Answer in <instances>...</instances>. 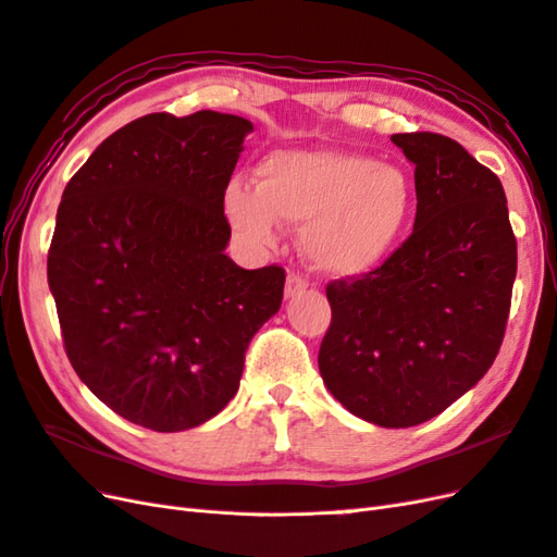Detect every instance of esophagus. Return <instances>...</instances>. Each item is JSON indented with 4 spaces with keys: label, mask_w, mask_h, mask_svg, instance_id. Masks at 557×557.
<instances>
[{
    "label": "esophagus",
    "mask_w": 557,
    "mask_h": 557,
    "mask_svg": "<svg viewBox=\"0 0 557 557\" xmlns=\"http://www.w3.org/2000/svg\"><path fill=\"white\" fill-rule=\"evenodd\" d=\"M307 288H309V283L305 278L297 276V274H290L288 281H285V299H293L301 293H307Z\"/></svg>",
    "instance_id": "34e87169"
}]
</instances>
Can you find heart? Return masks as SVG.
Here are the masks:
<instances>
[{
    "instance_id": "obj_1",
    "label": "heart",
    "mask_w": 557,
    "mask_h": 557,
    "mask_svg": "<svg viewBox=\"0 0 557 557\" xmlns=\"http://www.w3.org/2000/svg\"><path fill=\"white\" fill-rule=\"evenodd\" d=\"M256 185L232 178L230 225L252 244L274 242L278 221L301 225L299 248L332 278L374 274L416 213L411 176L397 164L334 148H281L264 156Z\"/></svg>"
}]
</instances>
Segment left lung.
<instances>
[{
  "mask_svg": "<svg viewBox=\"0 0 557 557\" xmlns=\"http://www.w3.org/2000/svg\"><path fill=\"white\" fill-rule=\"evenodd\" d=\"M416 166V221L374 274L327 285L332 325L318 369L367 423L413 428L440 416L495 362L516 281V239L499 178L448 137L393 134Z\"/></svg>",
  "mask_w": 557,
  "mask_h": 557,
  "instance_id": "left-lung-1",
  "label": "left lung"
}]
</instances>
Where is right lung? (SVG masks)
Listing matches in <instances>:
<instances>
[{
    "mask_svg": "<svg viewBox=\"0 0 557 557\" xmlns=\"http://www.w3.org/2000/svg\"><path fill=\"white\" fill-rule=\"evenodd\" d=\"M252 123L150 113L113 132L66 183L48 250L66 356L129 423L183 432L237 395L246 348L281 309V267L225 248L223 195Z\"/></svg>",
    "mask_w": 557,
    "mask_h": 557,
    "instance_id": "1",
    "label": "right lung"
}]
</instances>
